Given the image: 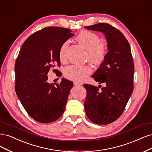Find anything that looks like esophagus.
Returning <instances> with one entry per match:
<instances>
[{"mask_svg": "<svg viewBox=\"0 0 152 152\" xmlns=\"http://www.w3.org/2000/svg\"><path fill=\"white\" fill-rule=\"evenodd\" d=\"M74 84L75 86H78V85H82V83H80V82H78L75 81V82H74Z\"/></svg>", "mask_w": 152, "mask_h": 152, "instance_id": "obj_1", "label": "esophagus"}]
</instances>
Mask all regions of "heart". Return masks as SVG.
Segmentation results:
<instances>
[{"mask_svg": "<svg viewBox=\"0 0 152 152\" xmlns=\"http://www.w3.org/2000/svg\"><path fill=\"white\" fill-rule=\"evenodd\" d=\"M76 40L83 48L86 50V58L95 65H101L106 60L107 54V47L96 33L89 31H82L78 34ZM69 42L63 43L59 49V58L61 61L65 60V53ZM92 72L89 65H72L66 66L64 72V76L68 79L74 81H82Z\"/></svg>", "mask_w": 152, "mask_h": 152, "instance_id": "1", "label": "heart"}]
</instances>
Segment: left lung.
I'll return each mask as SVG.
<instances>
[{
  "mask_svg": "<svg viewBox=\"0 0 152 152\" xmlns=\"http://www.w3.org/2000/svg\"><path fill=\"white\" fill-rule=\"evenodd\" d=\"M85 28L105 34L108 50L106 60L92 76L105 87L99 89L84 84L87 97L84 108L88 118L98 124H107L123 114L133 91L134 62L128 40L123 33L107 23H97Z\"/></svg>",
  "mask_w": 152,
  "mask_h": 152,
  "instance_id": "obj_1",
  "label": "left lung"
}]
</instances>
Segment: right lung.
<instances>
[{"mask_svg": "<svg viewBox=\"0 0 152 152\" xmlns=\"http://www.w3.org/2000/svg\"><path fill=\"white\" fill-rule=\"evenodd\" d=\"M69 29L46 27L26 39L15 63V91L26 111L35 121L53 122L64 112L73 82L62 78L60 83H49L48 73L61 72L59 49L74 34Z\"/></svg>", "mask_w": 152, "mask_h": 152, "instance_id": "1", "label": "right lung"}]
</instances>
